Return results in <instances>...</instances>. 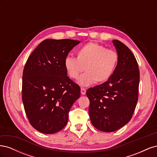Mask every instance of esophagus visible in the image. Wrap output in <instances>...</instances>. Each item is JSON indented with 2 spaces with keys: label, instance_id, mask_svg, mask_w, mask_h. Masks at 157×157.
I'll list each match as a JSON object with an SVG mask.
<instances>
[{
  "label": "esophagus",
  "instance_id": "1",
  "mask_svg": "<svg viewBox=\"0 0 157 157\" xmlns=\"http://www.w3.org/2000/svg\"><path fill=\"white\" fill-rule=\"evenodd\" d=\"M80 90H81V94H82V95H85V94H86V89H85L84 88H81V89H80Z\"/></svg>",
  "mask_w": 157,
  "mask_h": 157
}]
</instances>
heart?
I'll use <instances>...</instances> for the list:
<instances>
[{
  "instance_id": "1",
  "label": "heart",
  "mask_w": 157,
  "mask_h": 157,
  "mask_svg": "<svg viewBox=\"0 0 157 157\" xmlns=\"http://www.w3.org/2000/svg\"><path fill=\"white\" fill-rule=\"evenodd\" d=\"M77 58L67 57L64 65L71 78L77 79L85 70L78 84L88 86L95 82L101 83L107 81L115 71L118 61L117 52L106 49L96 42H88L76 51Z\"/></svg>"
}]
</instances>
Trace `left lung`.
<instances>
[{
	"instance_id": "8db88e82",
	"label": "left lung",
	"mask_w": 157,
	"mask_h": 157,
	"mask_svg": "<svg viewBox=\"0 0 157 157\" xmlns=\"http://www.w3.org/2000/svg\"><path fill=\"white\" fill-rule=\"evenodd\" d=\"M113 43L118 56L116 69L107 81L90 88L89 116L98 130L115 132L130 121L138 99L140 71L135 56L118 40Z\"/></svg>"
}]
</instances>
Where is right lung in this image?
Returning a JSON list of instances; mask_svg holds the SVG:
<instances>
[{
    "label": "right lung",
    "mask_w": 157,
    "mask_h": 157,
    "mask_svg": "<svg viewBox=\"0 0 157 157\" xmlns=\"http://www.w3.org/2000/svg\"><path fill=\"white\" fill-rule=\"evenodd\" d=\"M80 43L71 39H46L33 51L24 67L22 101L31 126L51 134L62 130L80 88L67 76L64 62Z\"/></svg>",
    "instance_id": "right-lung-1"
}]
</instances>
